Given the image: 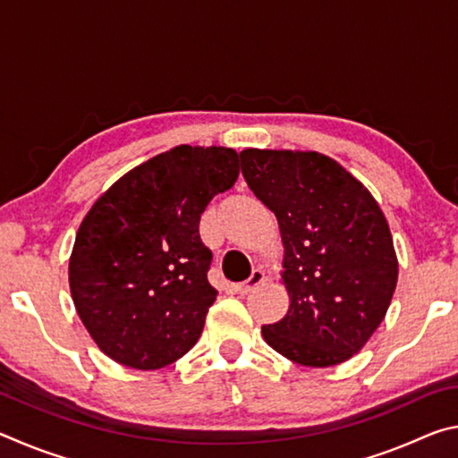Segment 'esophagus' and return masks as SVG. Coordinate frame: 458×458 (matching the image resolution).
<instances>
[{
  "label": "esophagus",
  "instance_id": "1",
  "mask_svg": "<svg viewBox=\"0 0 458 458\" xmlns=\"http://www.w3.org/2000/svg\"><path fill=\"white\" fill-rule=\"evenodd\" d=\"M265 281H267L265 270H262V268H254V270H252V275H250V278H248V281L236 284V293H238V294H248L250 291L257 289V286H260V284L265 283Z\"/></svg>",
  "mask_w": 458,
  "mask_h": 458
}]
</instances>
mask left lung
<instances>
[{
    "label": "left lung",
    "mask_w": 458,
    "mask_h": 458,
    "mask_svg": "<svg viewBox=\"0 0 458 458\" xmlns=\"http://www.w3.org/2000/svg\"><path fill=\"white\" fill-rule=\"evenodd\" d=\"M240 167L276 216L289 311L262 327L286 360L331 368L358 353L392 303L398 257L382 208L360 180L317 151L244 149Z\"/></svg>",
    "instance_id": "8db88e82"
}]
</instances>
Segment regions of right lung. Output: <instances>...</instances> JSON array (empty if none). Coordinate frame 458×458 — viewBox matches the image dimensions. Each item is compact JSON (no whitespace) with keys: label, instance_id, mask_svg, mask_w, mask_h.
Listing matches in <instances>:
<instances>
[{"label":"right lung","instance_id":"obj_1","mask_svg":"<svg viewBox=\"0 0 458 458\" xmlns=\"http://www.w3.org/2000/svg\"><path fill=\"white\" fill-rule=\"evenodd\" d=\"M238 174L230 147L177 145L127 172L84 216L68 283L82 325L113 361L159 369L196 345L218 294L199 216Z\"/></svg>","mask_w":458,"mask_h":458}]
</instances>
